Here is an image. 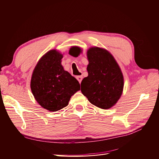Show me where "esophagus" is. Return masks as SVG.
Listing matches in <instances>:
<instances>
[{"label":"esophagus","instance_id":"34e87169","mask_svg":"<svg viewBox=\"0 0 159 159\" xmlns=\"http://www.w3.org/2000/svg\"><path fill=\"white\" fill-rule=\"evenodd\" d=\"M76 78H77V80H78V81H79L80 84L81 82V80H82V79H83V77L81 76V75H78V76L76 77Z\"/></svg>","mask_w":159,"mask_h":159}]
</instances>
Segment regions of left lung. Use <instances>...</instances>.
<instances>
[{
	"label": "left lung",
	"instance_id": "obj_1",
	"mask_svg": "<svg viewBox=\"0 0 159 159\" xmlns=\"http://www.w3.org/2000/svg\"><path fill=\"white\" fill-rule=\"evenodd\" d=\"M80 49L72 47L70 54L75 56ZM88 76L81 83V91L95 106L107 109L116 104L123 93L124 80L116 60L103 48L92 47L88 50Z\"/></svg>",
	"mask_w": 159,
	"mask_h": 159
}]
</instances>
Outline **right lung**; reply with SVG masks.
I'll use <instances>...</instances> for the list:
<instances>
[{
	"instance_id": "obj_1",
	"label": "right lung",
	"mask_w": 159,
	"mask_h": 159,
	"mask_svg": "<svg viewBox=\"0 0 159 159\" xmlns=\"http://www.w3.org/2000/svg\"><path fill=\"white\" fill-rule=\"evenodd\" d=\"M63 55L52 50L38 61L32 75L30 88L36 102L50 111L66 107L80 85L61 64Z\"/></svg>"
}]
</instances>
